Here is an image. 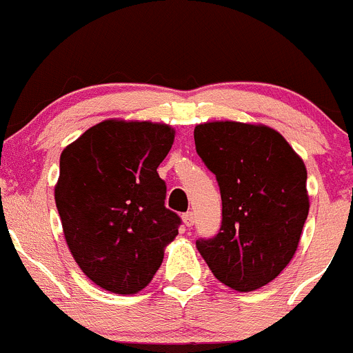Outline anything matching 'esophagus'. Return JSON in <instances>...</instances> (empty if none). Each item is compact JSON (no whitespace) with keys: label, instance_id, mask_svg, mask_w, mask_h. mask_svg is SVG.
Instances as JSON below:
<instances>
[{"label":"esophagus","instance_id":"34e87169","mask_svg":"<svg viewBox=\"0 0 353 353\" xmlns=\"http://www.w3.org/2000/svg\"><path fill=\"white\" fill-rule=\"evenodd\" d=\"M182 220H183V223L187 225V227H192V225H194V213H192V211H187V213H183Z\"/></svg>","mask_w":353,"mask_h":353}]
</instances>
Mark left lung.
<instances>
[{
	"mask_svg": "<svg viewBox=\"0 0 353 353\" xmlns=\"http://www.w3.org/2000/svg\"><path fill=\"white\" fill-rule=\"evenodd\" d=\"M196 150L216 176L221 227L196 246L220 283L253 291L286 268L308 216L307 168L281 133L216 121L194 130Z\"/></svg>",
	"mask_w": 353,
	"mask_h": 353,
	"instance_id": "left-lung-1",
	"label": "left lung"
}]
</instances>
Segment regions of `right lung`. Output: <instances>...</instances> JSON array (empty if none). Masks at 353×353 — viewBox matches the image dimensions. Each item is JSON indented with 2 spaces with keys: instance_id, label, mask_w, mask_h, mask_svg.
Instances as JSON below:
<instances>
[{
  "instance_id": "1",
  "label": "right lung",
  "mask_w": 353,
  "mask_h": 353,
  "mask_svg": "<svg viewBox=\"0 0 353 353\" xmlns=\"http://www.w3.org/2000/svg\"><path fill=\"white\" fill-rule=\"evenodd\" d=\"M174 132L147 121H103L60 156L55 203L74 260L97 286L142 291L163 263L182 223L164 206L157 166Z\"/></svg>"
}]
</instances>
